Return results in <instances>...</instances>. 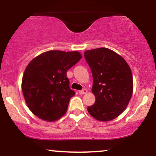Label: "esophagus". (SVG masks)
I'll use <instances>...</instances> for the list:
<instances>
[{"instance_id": "34e87169", "label": "esophagus", "mask_w": 156, "mask_h": 156, "mask_svg": "<svg viewBox=\"0 0 156 156\" xmlns=\"http://www.w3.org/2000/svg\"><path fill=\"white\" fill-rule=\"evenodd\" d=\"M78 92H79L80 94H86V93L87 92V90L86 89H82V90H80Z\"/></svg>"}]
</instances>
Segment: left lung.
Instances as JSON below:
<instances>
[{"mask_svg":"<svg viewBox=\"0 0 156 156\" xmlns=\"http://www.w3.org/2000/svg\"><path fill=\"white\" fill-rule=\"evenodd\" d=\"M84 58L93 77L92 92L95 103L87 107L91 116L99 121H110L124 112L133 93V77L121 55L106 48L84 52Z\"/></svg>","mask_w":156,"mask_h":156,"instance_id":"obj_1","label":"left lung"}]
</instances>
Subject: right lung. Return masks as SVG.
Listing matches in <instances>:
<instances>
[{
	"label": "right lung",
	"mask_w": 156,
	"mask_h": 156,
	"mask_svg": "<svg viewBox=\"0 0 156 156\" xmlns=\"http://www.w3.org/2000/svg\"><path fill=\"white\" fill-rule=\"evenodd\" d=\"M78 51L44 52L26 68L22 90L27 105L45 121L57 120L65 114L75 92L69 88L67 72L81 58Z\"/></svg>",
	"instance_id": "add662e5"
}]
</instances>
